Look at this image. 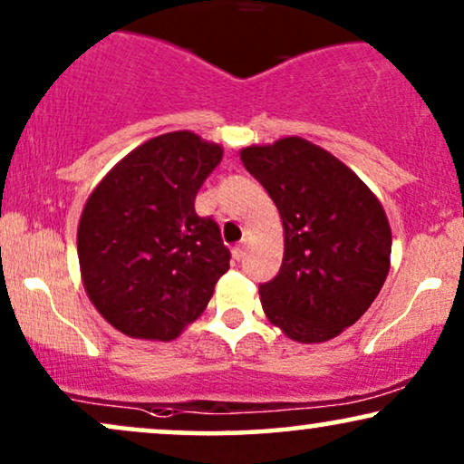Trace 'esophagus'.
Segmentation results:
<instances>
[{
    "mask_svg": "<svg viewBox=\"0 0 464 464\" xmlns=\"http://www.w3.org/2000/svg\"><path fill=\"white\" fill-rule=\"evenodd\" d=\"M246 246H248V237H244L242 242H237L236 246H233V256H236V259H242V256L246 255Z\"/></svg>",
    "mask_w": 464,
    "mask_h": 464,
    "instance_id": "esophagus-1",
    "label": "esophagus"
}]
</instances>
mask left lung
<instances>
[{
	"instance_id": "1",
	"label": "left lung",
	"mask_w": 464,
	"mask_h": 464,
	"mask_svg": "<svg viewBox=\"0 0 464 464\" xmlns=\"http://www.w3.org/2000/svg\"><path fill=\"white\" fill-rule=\"evenodd\" d=\"M285 227L280 272L259 285L267 319L300 343L351 327L390 272L388 216L366 184L330 151L289 137L242 150Z\"/></svg>"
}]
</instances>
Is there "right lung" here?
<instances>
[{
    "mask_svg": "<svg viewBox=\"0 0 464 464\" xmlns=\"http://www.w3.org/2000/svg\"><path fill=\"white\" fill-rule=\"evenodd\" d=\"M220 145L179 130L150 139L107 173L79 222V263L93 306L132 338L173 340L208 306L231 252L195 198Z\"/></svg>",
    "mask_w": 464,
    "mask_h": 464,
    "instance_id": "right-lung-1",
    "label": "right lung"
}]
</instances>
